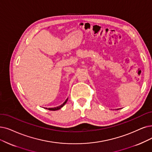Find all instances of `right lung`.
Wrapping results in <instances>:
<instances>
[{"instance_id":"add662e5","label":"right lung","mask_w":152,"mask_h":152,"mask_svg":"<svg viewBox=\"0 0 152 152\" xmlns=\"http://www.w3.org/2000/svg\"><path fill=\"white\" fill-rule=\"evenodd\" d=\"M67 100H68V98L66 99V100H65V101L63 103V104H62V105H60V106H58V107H53V108H48V110H53V111H55V110H59V109H60L66 103V102H67ZM46 109H47V108H46Z\"/></svg>"}]
</instances>
